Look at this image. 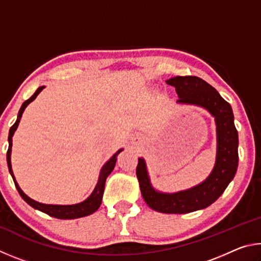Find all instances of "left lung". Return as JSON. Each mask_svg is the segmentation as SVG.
Instances as JSON below:
<instances>
[{
	"label": "left lung",
	"instance_id": "left-lung-1",
	"mask_svg": "<svg viewBox=\"0 0 261 261\" xmlns=\"http://www.w3.org/2000/svg\"><path fill=\"white\" fill-rule=\"evenodd\" d=\"M175 87L180 105L207 110L216 125V158L213 170L205 180L183 191L167 193L153 187L146 161L138 159L137 177L144 200L152 210L167 214H185L213 204L235 177L238 167V134L231 106L208 83L194 76H176L166 81Z\"/></svg>",
	"mask_w": 261,
	"mask_h": 261
}]
</instances>
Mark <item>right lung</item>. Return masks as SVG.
Wrapping results in <instances>:
<instances>
[{
    "label": "right lung",
    "mask_w": 261,
    "mask_h": 261,
    "mask_svg": "<svg viewBox=\"0 0 261 261\" xmlns=\"http://www.w3.org/2000/svg\"><path fill=\"white\" fill-rule=\"evenodd\" d=\"M45 88V86H40L35 91V93L31 96L29 100H26L25 102L21 105V107L18 112V116H17V120L15 122V124L10 127V131H9V137H8V141H9V148L7 152V162H8V168H9V173L12 176V179H14L16 189L18 190V192L20 194V197L28 202V204L33 207L34 210H38L40 212H43V213L48 214L49 216H53V218L56 219H61V220H72V219H78V218H84V216H87L90 214H93L94 212L99 208L101 205V200H102V196H103V191H105V184H106V179H107L110 173L114 170L115 168V163H116L117 160V155L120 154L123 148L118 149V151L114 154V155L109 159V160L105 163L101 168L100 174H99V179L98 183H96L95 188L93 190L90 196H88L85 200L82 202H78V204H73V205H51V204H42V202L35 201L33 199L25 194L23 190L19 188L18 183L15 178L14 171H12V167H11V147H12V137H14L15 131L17 130V127L19 125L20 118L23 116V113L25 108L32 102V101L37 98L39 93Z\"/></svg>",
    "instance_id": "right-lung-1"
}]
</instances>
